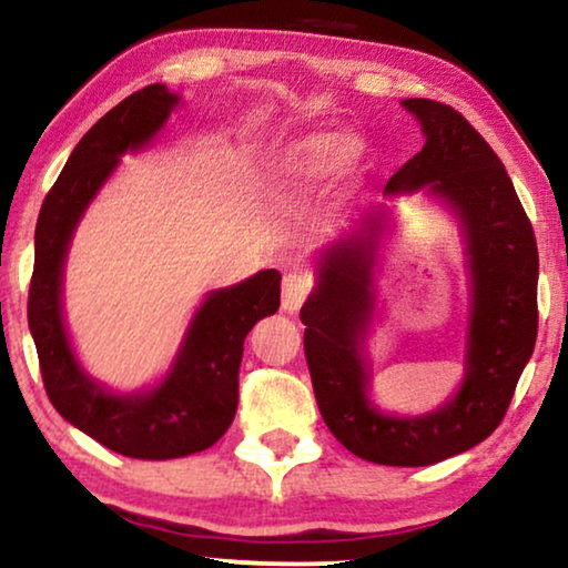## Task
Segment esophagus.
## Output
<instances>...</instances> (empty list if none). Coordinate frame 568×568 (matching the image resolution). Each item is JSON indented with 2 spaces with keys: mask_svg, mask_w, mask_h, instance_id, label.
<instances>
[{
  "mask_svg": "<svg viewBox=\"0 0 568 568\" xmlns=\"http://www.w3.org/2000/svg\"><path fill=\"white\" fill-rule=\"evenodd\" d=\"M312 288H314V283L306 272H291V275H285V280H283V308L285 312L296 314L301 304L308 298Z\"/></svg>",
  "mask_w": 568,
  "mask_h": 568,
  "instance_id": "1",
  "label": "esophagus"
}]
</instances>
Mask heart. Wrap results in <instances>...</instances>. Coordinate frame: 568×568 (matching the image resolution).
<instances>
[{"mask_svg": "<svg viewBox=\"0 0 568 568\" xmlns=\"http://www.w3.org/2000/svg\"><path fill=\"white\" fill-rule=\"evenodd\" d=\"M363 142L351 132H308L288 142L270 165L275 202H304L353 169Z\"/></svg>", "mask_w": 568, "mask_h": 568, "instance_id": "heart-1", "label": "heart"}]
</instances>
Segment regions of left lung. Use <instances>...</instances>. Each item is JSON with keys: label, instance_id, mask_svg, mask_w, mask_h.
Returning a JSON list of instances; mask_svg holds the SVG:
<instances>
[{"label": "left lung", "instance_id": "8db88e82", "mask_svg": "<svg viewBox=\"0 0 568 568\" xmlns=\"http://www.w3.org/2000/svg\"><path fill=\"white\" fill-rule=\"evenodd\" d=\"M403 105L420 121L426 145L384 194L426 186L463 223L470 270L465 379L449 403L418 418L384 415L368 397L363 345L374 312L382 207L324 248L301 322L316 405L337 442L368 463L423 467L475 447L504 420L538 337V244L509 173L470 121L428 98Z\"/></svg>", "mask_w": 568, "mask_h": 568}]
</instances>
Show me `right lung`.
Returning <instances> with one entry per match:
<instances>
[{
  "instance_id": "1",
  "label": "right lung",
  "mask_w": 568,
  "mask_h": 568,
  "mask_svg": "<svg viewBox=\"0 0 568 568\" xmlns=\"http://www.w3.org/2000/svg\"><path fill=\"white\" fill-rule=\"evenodd\" d=\"M176 105L179 95L165 85H148L113 105L72 150L36 223L28 327L43 387L64 420L105 449L134 459H173L213 447L236 415L248 329L280 306L277 270L210 291L165 379L145 392L113 395L74 358L62 316V275L72 233L119 158L145 148Z\"/></svg>"
}]
</instances>
